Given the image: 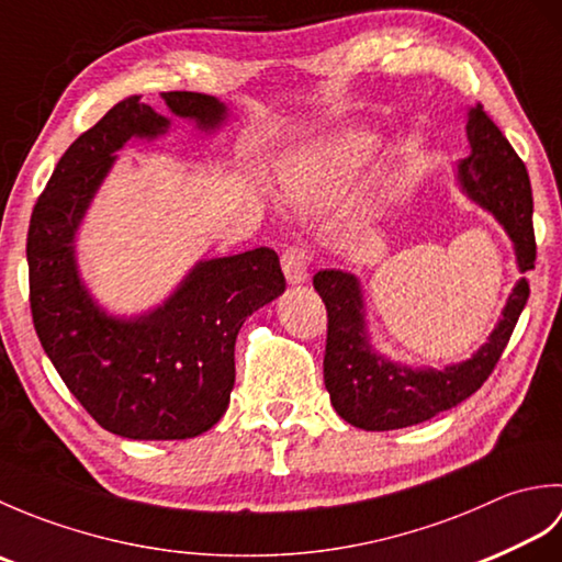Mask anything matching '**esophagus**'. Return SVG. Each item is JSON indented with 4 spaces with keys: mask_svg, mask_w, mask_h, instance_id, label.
Masks as SVG:
<instances>
[{
    "mask_svg": "<svg viewBox=\"0 0 562 562\" xmlns=\"http://www.w3.org/2000/svg\"><path fill=\"white\" fill-rule=\"evenodd\" d=\"M308 266H312V256L306 248L292 246L282 254V270L290 284H302L308 280Z\"/></svg>",
    "mask_w": 562,
    "mask_h": 562,
    "instance_id": "esophagus-1",
    "label": "esophagus"
}]
</instances>
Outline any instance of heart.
I'll use <instances>...</instances> for the list:
<instances>
[{"label":"heart","mask_w":562,"mask_h":562,"mask_svg":"<svg viewBox=\"0 0 562 562\" xmlns=\"http://www.w3.org/2000/svg\"><path fill=\"white\" fill-rule=\"evenodd\" d=\"M369 149H372V139L364 135H345L328 154V164L321 169H304L296 173H288L284 178V193L290 202L300 210H318L328 205L333 178L340 169L360 164Z\"/></svg>","instance_id":"1"}]
</instances>
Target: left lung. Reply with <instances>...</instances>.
<instances>
[{
	"mask_svg": "<svg viewBox=\"0 0 562 562\" xmlns=\"http://www.w3.org/2000/svg\"><path fill=\"white\" fill-rule=\"evenodd\" d=\"M465 135L471 154L457 166L459 188L503 226L515 246L519 272L533 270V200L527 166L481 105L465 113ZM314 288L328 312L324 381L330 403L345 423L369 432L425 423L473 396L491 376L529 300V282L521 278L481 348L469 360L435 369L393 362L374 348L362 282L352 272L321 270L314 274Z\"/></svg>",
	"mask_w": 562,
	"mask_h": 562,
	"instance_id": "obj_1",
	"label": "left lung"
}]
</instances>
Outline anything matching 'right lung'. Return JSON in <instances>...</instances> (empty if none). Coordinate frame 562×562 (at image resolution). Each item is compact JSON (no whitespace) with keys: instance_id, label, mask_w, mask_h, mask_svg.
Listing matches in <instances>:
<instances>
[{"instance_id":"right-lung-1","label":"right lung","mask_w":562,"mask_h":562,"mask_svg":"<svg viewBox=\"0 0 562 562\" xmlns=\"http://www.w3.org/2000/svg\"><path fill=\"white\" fill-rule=\"evenodd\" d=\"M173 115L217 133L229 109L207 93L166 91ZM171 121L127 97L71 142L29 226L31 314L45 355L103 429L127 439H190L229 408L234 345L244 321L284 292L270 248L198 260L166 300L115 316L93 300L77 266V234L130 139H157Z\"/></svg>"}]
</instances>
